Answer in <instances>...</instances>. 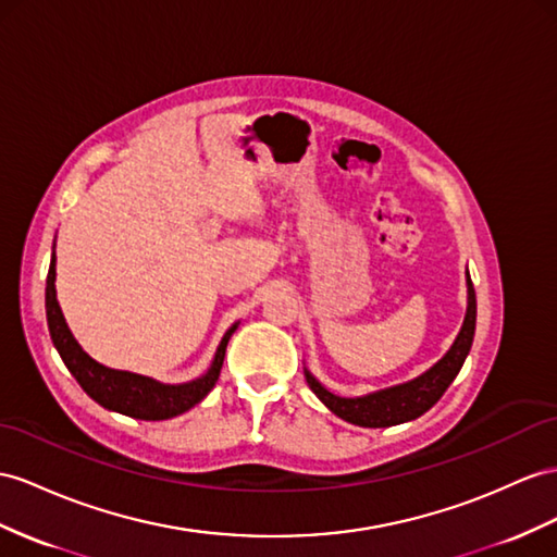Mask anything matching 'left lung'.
Wrapping results in <instances>:
<instances>
[{
  "label": "left lung",
  "instance_id": "8db88e82",
  "mask_svg": "<svg viewBox=\"0 0 557 557\" xmlns=\"http://www.w3.org/2000/svg\"><path fill=\"white\" fill-rule=\"evenodd\" d=\"M466 287H468V304H466V318H463L461 330L456 334L451 348L442 355L431 369H425L421 376L397 383V386H391V388H381L374 393L360 395V397H341L330 388H324L322 383L312 376L310 369L304 367L310 391L320 397V403L330 409L332 414L352 425L388 428V425L419 419L440 400L442 395H445L449 383L456 379V374L461 372V367L470 352V346H473L478 304H475L473 282H470L468 273H466Z\"/></svg>",
  "mask_w": 557,
  "mask_h": 557
}]
</instances>
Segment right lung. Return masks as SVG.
Wrapping results in <instances>:
<instances>
[{
    "label": "right lung",
    "instance_id": "add662e5",
    "mask_svg": "<svg viewBox=\"0 0 557 557\" xmlns=\"http://www.w3.org/2000/svg\"><path fill=\"white\" fill-rule=\"evenodd\" d=\"M47 322L55 350H59L65 367L70 369V374L77 379L84 393L101 407L140 421L174 419L183 414V411L193 409L197 403H202L209 391L216 386L227 341H231V336L239 326V322H235L231 330L223 334L209 369L202 376H197L193 381L162 383L152 376L106 367L101 362H96L91 355L77 344V338L70 332V326L63 318L59 298H55V253H51V265L47 275Z\"/></svg>",
    "mask_w": 557,
    "mask_h": 557
}]
</instances>
